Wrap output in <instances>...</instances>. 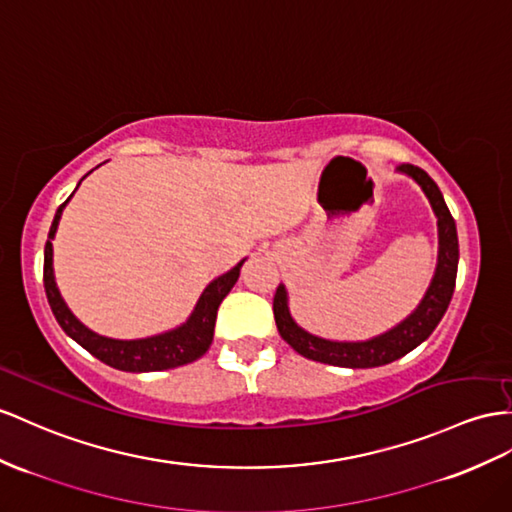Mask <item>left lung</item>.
Listing matches in <instances>:
<instances>
[{
	"mask_svg": "<svg viewBox=\"0 0 512 512\" xmlns=\"http://www.w3.org/2000/svg\"><path fill=\"white\" fill-rule=\"evenodd\" d=\"M398 168L422 186L439 225L437 272L424 300L409 318L400 322L396 329L387 331L385 335L368 339V342H329V339H322L303 331L292 320L290 309H287L285 287L279 285L272 300L274 322H277L281 337L298 352V355H303L311 361L339 365V368H378V365H387L404 357L406 352H411L413 348L422 344L424 339H428L430 333L435 331L437 324L441 322L445 309H448L454 294L458 268V238L454 218L448 205L443 201V194L437 188V183L428 177L426 170L413 164H400Z\"/></svg>",
	"mask_w": 512,
	"mask_h": 512,
	"instance_id": "8db88e82",
	"label": "left lung"
}]
</instances>
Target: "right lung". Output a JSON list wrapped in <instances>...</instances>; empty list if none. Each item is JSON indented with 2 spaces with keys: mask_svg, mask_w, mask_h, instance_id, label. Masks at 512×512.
I'll use <instances>...</instances> for the list:
<instances>
[{
  "mask_svg": "<svg viewBox=\"0 0 512 512\" xmlns=\"http://www.w3.org/2000/svg\"><path fill=\"white\" fill-rule=\"evenodd\" d=\"M69 199L58 207L56 218L51 222L49 238L45 244V268H43V281H45L49 307L54 311L62 331L69 337H73L82 348H86L90 355L97 357L103 363H108L110 368L123 370V372H160V370L179 368V365H186L203 357L214 339L218 307L222 303V298L231 292L235 281H238L244 261H240L238 266L231 268L227 274H222V277L214 279L205 287V292L201 294L199 303H196L190 320L183 326H179V329L155 335V337H147V339H131V342L97 335L90 329H86V326L69 311V307L64 305L54 279V246H51V240H54L62 209L69 203Z\"/></svg>",
  "mask_w": 512,
  "mask_h": 512,
  "instance_id": "obj_1",
  "label": "right lung"
}]
</instances>
